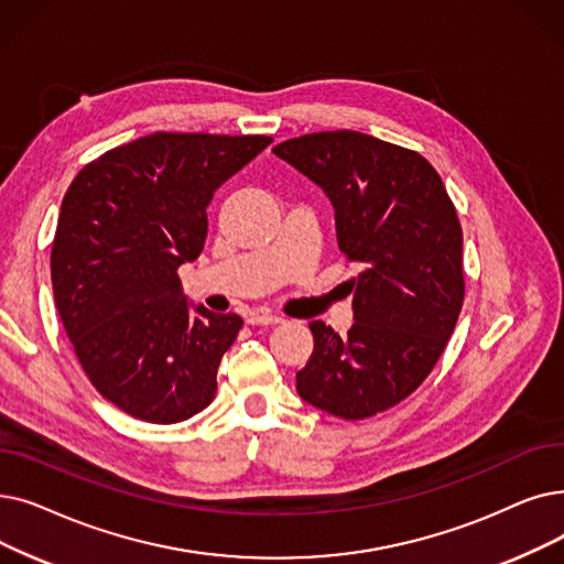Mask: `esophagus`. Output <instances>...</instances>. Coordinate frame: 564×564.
Listing matches in <instances>:
<instances>
[{"instance_id":"obj_1","label":"esophagus","mask_w":564,"mask_h":564,"mask_svg":"<svg viewBox=\"0 0 564 564\" xmlns=\"http://www.w3.org/2000/svg\"><path fill=\"white\" fill-rule=\"evenodd\" d=\"M247 323L249 325H279V323H283V317L276 313H269V311H253L247 315Z\"/></svg>"}]
</instances>
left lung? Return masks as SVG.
I'll list each match as a JSON object with an SVG mask.
<instances>
[{
    "mask_svg": "<svg viewBox=\"0 0 564 564\" xmlns=\"http://www.w3.org/2000/svg\"><path fill=\"white\" fill-rule=\"evenodd\" d=\"M272 152L325 191L338 249L361 264L348 334L308 323L313 352L297 391L334 417H373L426 380L456 327L465 295L456 207L422 154L359 131L308 133Z\"/></svg>",
    "mask_w": 564,
    "mask_h": 564,
    "instance_id": "1",
    "label": "left lung"
}]
</instances>
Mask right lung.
<instances>
[{
    "label": "right lung",
    "instance_id": "1",
    "mask_svg": "<svg viewBox=\"0 0 564 564\" xmlns=\"http://www.w3.org/2000/svg\"><path fill=\"white\" fill-rule=\"evenodd\" d=\"M267 135L152 133L70 182L51 253L55 304L96 391L142 422L205 410L243 321L191 304L177 269L200 256L214 191Z\"/></svg>",
    "mask_w": 564,
    "mask_h": 564
}]
</instances>
